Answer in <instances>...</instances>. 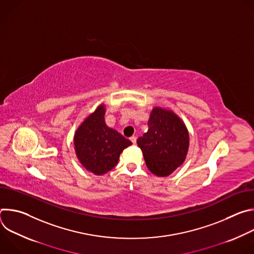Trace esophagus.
I'll use <instances>...</instances> for the list:
<instances>
[{"mask_svg":"<svg viewBox=\"0 0 254 254\" xmlns=\"http://www.w3.org/2000/svg\"><path fill=\"white\" fill-rule=\"evenodd\" d=\"M129 139L132 141V143H133V144L136 142V136H135V135H132V136H130V137H129Z\"/></svg>","mask_w":254,"mask_h":254,"instance_id":"1","label":"esophagus"}]
</instances>
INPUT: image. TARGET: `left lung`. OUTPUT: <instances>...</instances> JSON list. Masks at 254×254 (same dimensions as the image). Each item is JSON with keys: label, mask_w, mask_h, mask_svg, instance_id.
Masks as SVG:
<instances>
[{"label": "left lung", "mask_w": 254, "mask_h": 254, "mask_svg": "<svg viewBox=\"0 0 254 254\" xmlns=\"http://www.w3.org/2000/svg\"><path fill=\"white\" fill-rule=\"evenodd\" d=\"M148 126V131L137 138V146L148 169L158 177H167L186 159L188 129L175 113L162 107L153 108Z\"/></svg>", "instance_id": "8db88e82"}]
</instances>
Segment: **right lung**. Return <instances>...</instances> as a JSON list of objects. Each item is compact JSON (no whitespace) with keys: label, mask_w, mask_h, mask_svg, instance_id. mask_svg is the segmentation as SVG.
<instances>
[{"label":"right lung","mask_w":254,"mask_h":254,"mask_svg":"<svg viewBox=\"0 0 254 254\" xmlns=\"http://www.w3.org/2000/svg\"><path fill=\"white\" fill-rule=\"evenodd\" d=\"M105 105L97 106L74 134V149L80 164L94 175L100 176L114 169L122 152L131 141L104 122Z\"/></svg>","instance_id":"add662e5"}]
</instances>
